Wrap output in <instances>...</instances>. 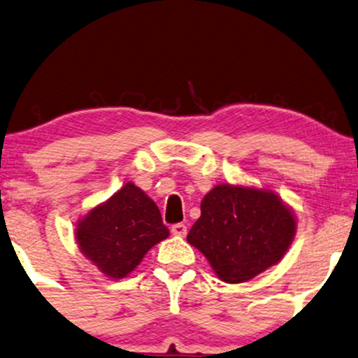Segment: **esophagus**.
Wrapping results in <instances>:
<instances>
[{
  "instance_id": "obj_1",
  "label": "esophagus",
  "mask_w": 358,
  "mask_h": 358,
  "mask_svg": "<svg viewBox=\"0 0 358 358\" xmlns=\"http://www.w3.org/2000/svg\"><path fill=\"white\" fill-rule=\"evenodd\" d=\"M171 232L178 237H186V234H187L186 224H174V226L171 227Z\"/></svg>"
}]
</instances>
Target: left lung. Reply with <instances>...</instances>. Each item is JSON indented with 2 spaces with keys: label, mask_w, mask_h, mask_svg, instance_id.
<instances>
[{
  "label": "left lung",
  "mask_w": 358,
  "mask_h": 358,
  "mask_svg": "<svg viewBox=\"0 0 358 358\" xmlns=\"http://www.w3.org/2000/svg\"><path fill=\"white\" fill-rule=\"evenodd\" d=\"M295 232L294 210L272 189L217 184L202 199L187 242L220 280L241 284L279 264Z\"/></svg>",
  "instance_id": "8db88e82"
}]
</instances>
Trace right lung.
<instances>
[{"mask_svg":"<svg viewBox=\"0 0 358 358\" xmlns=\"http://www.w3.org/2000/svg\"><path fill=\"white\" fill-rule=\"evenodd\" d=\"M81 254L109 279H124L154 245L169 237L151 197L132 182L114 192L78 220Z\"/></svg>","mask_w":358,"mask_h":358,"instance_id":"obj_1","label":"right lung"}]
</instances>
